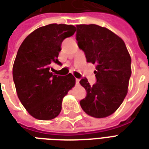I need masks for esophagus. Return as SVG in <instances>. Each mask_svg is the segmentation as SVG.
Returning a JSON list of instances; mask_svg holds the SVG:
<instances>
[{"label": "esophagus", "instance_id": "1", "mask_svg": "<svg viewBox=\"0 0 149 149\" xmlns=\"http://www.w3.org/2000/svg\"><path fill=\"white\" fill-rule=\"evenodd\" d=\"M79 81H80V80H79V79H77V78H76V84H79Z\"/></svg>", "mask_w": 149, "mask_h": 149}]
</instances>
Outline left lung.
I'll return each mask as SVG.
<instances>
[{
  "label": "left lung",
  "mask_w": 149,
  "mask_h": 149,
  "mask_svg": "<svg viewBox=\"0 0 149 149\" xmlns=\"http://www.w3.org/2000/svg\"><path fill=\"white\" fill-rule=\"evenodd\" d=\"M76 37L87 62L96 65L97 79L91 85L86 78H81L80 84L87 94L80 104L91 116H109L120 107L128 93L132 74L128 49L120 37L97 24H77Z\"/></svg>",
  "instance_id": "8db88e82"
}]
</instances>
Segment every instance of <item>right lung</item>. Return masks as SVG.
<instances>
[{
    "label": "right lung",
    "instance_id": "add662e5",
    "mask_svg": "<svg viewBox=\"0 0 149 149\" xmlns=\"http://www.w3.org/2000/svg\"><path fill=\"white\" fill-rule=\"evenodd\" d=\"M76 32L73 25L50 24L28 36L18 49L13 67V77L18 98L34 118L49 120L61 111L62 100L75 85L69 73L57 76L50 72L57 60L62 41Z\"/></svg>",
    "mask_w": 149,
    "mask_h": 149
}]
</instances>
